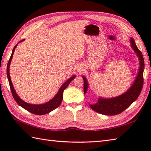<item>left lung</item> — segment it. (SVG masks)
I'll return each instance as SVG.
<instances>
[{
  "label": "left lung",
  "instance_id": "left-lung-1",
  "mask_svg": "<svg viewBox=\"0 0 151 151\" xmlns=\"http://www.w3.org/2000/svg\"><path fill=\"white\" fill-rule=\"evenodd\" d=\"M131 46L137 54L140 62V68L135 82L131 88L124 94L111 99L99 98L97 104H90V107L98 113L106 115H115L123 112L129 108L139 97L143 86V69L145 67L143 56L142 52L137 47L134 40L131 38ZM84 79V92L86 93L88 89L87 80Z\"/></svg>",
  "mask_w": 151,
  "mask_h": 151
}]
</instances>
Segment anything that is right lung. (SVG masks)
Returning a JSON list of instances; mask_svg holds the SVG:
<instances>
[{"mask_svg": "<svg viewBox=\"0 0 151 151\" xmlns=\"http://www.w3.org/2000/svg\"><path fill=\"white\" fill-rule=\"evenodd\" d=\"M24 40H22L21 41H19V42H22V41H23ZM17 45H16L14 49H13L12 55L10 56V58H9V60L8 61V65H7V76H8L9 87H10V89H11L12 93L13 95V97H14L15 101L17 102V103L19 106H21V107L24 108L25 110H27V111L31 112L32 114L41 115H44V114L49 113V112H50L51 111L55 110L56 108H57L60 105L61 102H62V99H63V93L64 89H65L67 87V86H69L70 82L75 78V76H73L71 78H70L69 79L67 80V81L62 86V87L60 88L58 92V93L56 94L55 97H54L52 99H51V100L49 101V102H47V103L36 105V104H28V103H27V102H25L24 101H22V99L19 98L17 94L16 93V92L14 88V86H13V85H12L10 76H9V65H10L11 61H12V57H13V54H14V50L15 49L16 47H17Z\"/></svg>", "mask_w": 151, "mask_h": 151, "instance_id": "1", "label": "right lung"}]
</instances>
